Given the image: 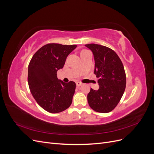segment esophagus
I'll return each mask as SVG.
<instances>
[{
  "instance_id": "1",
  "label": "esophagus",
  "mask_w": 154,
  "mask_h": 154,
  "mask_svg": "<svg viewBox=\"0 0 154 154\" xmlns=\"http://www.w3.org/2000/svg\"><path fill=\"white\" fill-rule=\"evenodd\" d=\"M76 83V85H77L78 87H80V86H81V85H82V83H81V82H77Z\"/></svg>"
}]
</instances>
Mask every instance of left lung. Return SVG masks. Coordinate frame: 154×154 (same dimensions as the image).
<instances>
[{
  "label": "left lung",
  "instance_id": "left-lung-1",
  "mask_svg": "<svg viewBox=\"0 0 154 154\" xmlns=\"http://www.w3.org/2000/svg\"><path fill=\"white\" fill-rule=\"evenodd\" d=\"M94 55V74L99 78V89L87 95L91 108L97 112L107 113L117 106L126 87V74L118 55L106 46L95 44L85 45Z\"/></svg>",
  "mask_w": 154,
  "mask_h": 154
}]
</instances>
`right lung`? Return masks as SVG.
I'll return each instance as SVG.
<instances>
[{
  "label": "right lung",
  "instance_id": "obj_1",
  "mask_svg": "<svg viewBox=\"0 0 154 154\" xmlns=\"http://www.w3.org/2000/svg\"><path fill=\"white\" fill-rule=\"evenodd\" d=\"M76 47L46 44L36 51L29 62L27 80L31 94L37 103L50 113L61 112L72 103L76 83L58 80L57 72Z\"/></svg>",
  "mask_w": 154,
  "mask_h": 154
}]
</instances>
